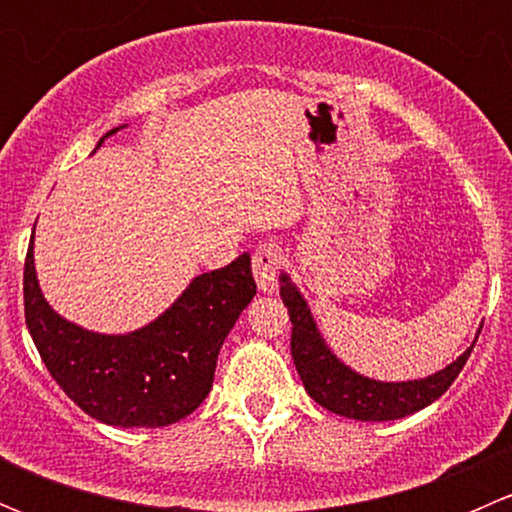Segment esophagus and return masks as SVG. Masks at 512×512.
Here are the masks:
<instances>
[{"instance_id":"1","label":"esophagus","mask_w":512,"mask_h":512,"mask_svg":"<svg viewBox=\"0 0 512 512\" xmlns=\"http://www.w3.org/2000/svg\"><path fill=\"white\" fill-rule=\"evenodd\" d=\"M280 250L275 245H260L252 252V272H255L257 287L272 294L277 289V270H280Z\"/></svg>"}]
</instances>
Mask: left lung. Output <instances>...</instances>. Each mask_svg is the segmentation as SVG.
<instances>
[{
	"mask_svg": "<svg viewBox=\"0 0 512 512\" xmlns=\"http://www.w3.org/2000/svg\"><path fill=\"white\" fill-rule=\"evenodd\" d=\"M280 282V297L289 312V322H292V359L297 374L307 394L332 414L354 418V421H394V418L416 414L433 404L438 396L446 394L476 347L473 342L453 364L426 379H366L349 369L344 361H339L332 349L324 344L307 302L285 272L280 275Z\"/></svg>",
	"mask_w": 512,
	"mask_h": 512,
	"instance_id": "8db88e82",
	"label": "left lung"
}]
</instances>
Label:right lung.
Here are the masks:
<instances>
[{"label":"right lung","mask_w":512,"mask_h":512,"mask_svg":"<svg viewBox=\"0 0 512 512\" xmlns=\"http://www.w3.org/2000/svg\"><path fill=\"white\" fill-rule=\"evenodd\" d=\"M255 294L245 252L227 267L195 277L146 327L98 334L49 307L36 280L34 235L24 262V317L41 361L81 411L121 428L170 426L193 414L213 389L225 337Z\"/></svg>","instance_id":"obj_1"}]
</instances>
